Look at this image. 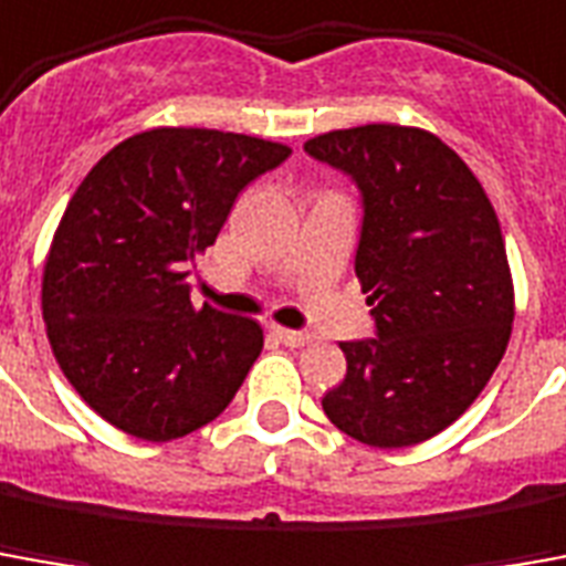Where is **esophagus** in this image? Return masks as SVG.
Here are the masks:
<instances>
[{"mask_svg": "<svg viewBox=\"0 0 566 566\" xmlns=\"http://www.w3.org/2000/svg\"><path fill=\"white\" fill-rule=\"evenodd\" d=\"M270 334L284 346H306L310 343V334L303 331H291V327H282V324H270Z\"/></svg>", "mask_w": 566, "mask_h": 566, "instance_id": "esophagus-1", "label": "esophagus"}]
</instances>
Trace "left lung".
<instances>
[{
	"label": "left lung",
	"mask_w": 566,
	"mask_h": 566,
	"mask_svg": "<svg viewBox=\"0 0 566 566\" xmlns=\"http://www.w3.org/2000/svg\"><path fill=\"white\" fill-rule=\"evenodd\" d=\"M312 159L361 189L355 251L377 337L339 343L346 377L327 420L370 448H410L460 420L488 386L515 322V284L496 211L441 137L358 125L306 140Z\"/></svg>",
	"instance_id": "1"
}]
</instances>
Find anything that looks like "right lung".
I'll return each mask as SVG.
<instances>
[{
  "mask_svg": "<svg viewBox=\"0 0 566 566\" xmlns=\"http://www.w3.org/2000/svg\"><path fill=\"white\" fill-rule=\"evenodd\" d=\"M291 146L153 128L78 184L42 270V318L63 377L109 426L171 441L220 417L263 349L254 318L196 310L189 263L254 177Z\"/></svg>",
  "mask_w": 566,
  "mask_h": 566,
  "instance_id": "obj_1",
  "label": "right lung"
}]
</instances>
